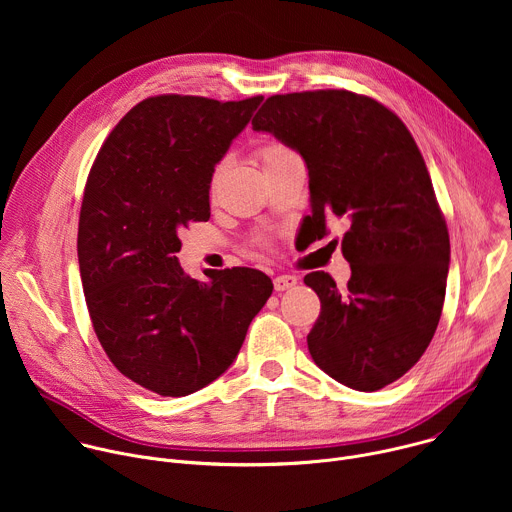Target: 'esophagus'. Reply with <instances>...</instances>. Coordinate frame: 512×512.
<instances>
[{"instance_id": "esophagus-1", "label": "esophagus", "mask_w": 512, "mask_h": 512, "mask_svg": "<svg viewBox=\"0 0 512 512\" xmlns=\"http://www.w3.org/2000/svg\"><path fill=\"white\" fill-rule=\"evenodd\" d=\"M298 285V277L296 275H277L273 279V287L275 291H285V289H291Z\"/></svg>"}]
</instances>
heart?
<instances>
[{"instance_id":"heart-1","label":"heart","mask_w":512,"mask_h":512,"mask_svg":"<svg viewBox=\"0 0 512 512\" xmlns=\"http://www.w3.org/2000/svg\"><path fill=\"white\" fill-rule=\"evenodd\" d=\"M291 152L287 150V148H283V145H267V148H263L261 150V164L265 166V164H269V162H273V160H279V158H285V156H289ZM218 172V170H216ZM214 180H216V174H214Z\"/></svg>"}]
</instances>
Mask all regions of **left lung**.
I'll return each instance as SVG.
<instances>
[{
	"label": "left lung",
	"mask_w": 512,
	"mask_h": 512,
	"mask_svg": "<svg viewBox=\"0 0 512 512\" xmlns=\"http://www.w3.org/2000/svg\"><path fill=\"white\" fill-rule=\"evenodd\" d=\"M251 125L304 158L310 235L326 237L334 216L348 227L346 287L324 271L304 277L322 304L308 334L314 362L356 391L391 385L435 334L450 265L446 218L415 139L391 109L342 89L273 95Z\"/></svg>",
	"instance_id": "obj_1"
}]
</instances>
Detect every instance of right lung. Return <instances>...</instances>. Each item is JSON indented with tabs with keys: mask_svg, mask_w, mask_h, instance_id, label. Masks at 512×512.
I'll return each instance as SVG.
<instances>
[{
	"mask_svg": "<svg viewBox=\"0 0 512 512\" xmlns=\"http://www.w3.org/2000/svg\"><path fill=\"white\" fill-rule=\"evenodd\" d=\"M261 101L150 97L115 125L91 168L77 241L91 322L115 369L162 397L221 377L273 291L249 267L196 281L174 255L180 231L210 218L214 166Z\"/></svg>",
	"mask_w": 512,
	"mask_h": 512,
	"instance_id": "obj_1",
	"label": "right lung"
}]
</instances>
